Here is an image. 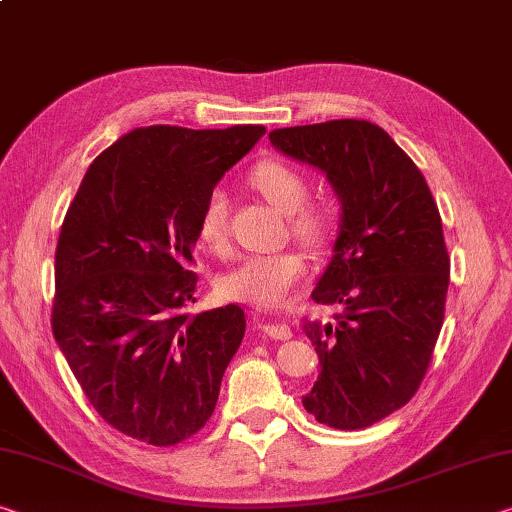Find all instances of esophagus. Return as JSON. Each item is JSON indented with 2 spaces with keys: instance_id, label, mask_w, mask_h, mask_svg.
Wrapping results in <instances>:
<instances>
[{
  "instance_id": "1",
  "label": "esophagus",
  "mask_w": 512,
  "mask_h": 512,
  "mask_svg": "<svg viewBox=\"0 0 512 512\" xmlns=\"http://www.w3.org/2000/svg\"><path fill=\"white\" fill-rule=\"evenodd\" d=\"M264 335H269L271 339H289L291 337V328L287 323H280V321H266L264 323Z\"/></svg>"
}]
</instances>
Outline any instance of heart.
Returning <instances> with one entry per match:
<instances>
[{
  "mask_svg": "<svg viewBox=\"0 0 512 512\" xmlns=\"http://www.w3.org/2000/svg\"><path fill=\"white\" fill-rule=\"evenodd\" d=\"M248 184L278 207L291 214V230L312 246H321L335 230V209L326 200H307L310 182L287 161L262 159L248 170ZM198 237L212 250L227 243V198L221 189L207 193L198 214ZM307 271L305 255L287 248L278 253L246 255L218 278V291L230 300L262 307L280 305Z\"/></svg>",
  "mask_w": 512,
  "mask_h": 512,
  "instance_id": "heart-1",
  "label": "heart"
}]
</instances>
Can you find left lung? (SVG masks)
I'll return each mask as SVG.
<instances>
[{"label": "left lung", "mask_w": 512, "mask_h": 512, "mask_svg": "<svg viewBox=\"0 0 512 512\" xmlns=\"http://www.w3.org/2000/svg\"><path fill=\"white\" fill-rule=\"evenodd\" d=\"M275 150L326 173L342 205L332 259L305 321L321 373L303 405L319 424L358 431L403 408L426 376L444 321L449 253L431 189L369 120L273 129Z\"/></svg>", "instance_id": "8db88e82"}]
</instances>
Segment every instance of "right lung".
<instances>
[{
    "label": "right lung",
    "mask_w": 512,
    "mask_h": 512,
    "mask_svg": "<svg viewBox=\"0 0 512 512\" xmlns=\"http://www.w3.org/2000/svg\"><path fill=\"white\" fill-rule=\"evenodd\" d=\"M262 125L139 127L104 150L63 218L52 332L107 424L173 446L198 433L246 332L239 305L191 314L207 193Z\"/></svg>",
    "instance_id": "add662e5"
}]
</instances>
